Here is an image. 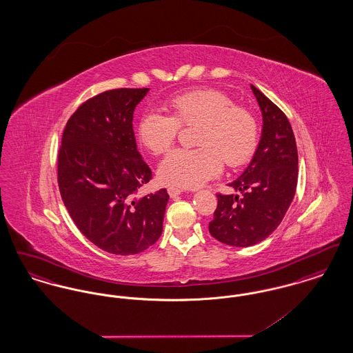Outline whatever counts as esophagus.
<instances>
[{"label":"esophagus","instance_id":"obj_1","mask_svg":"<svg viewBox=\"0 0 353 353\" xmlns=\"http://www.w3.org/2000/svg\"><path fill=\"white\" fill-rule=\"evenodd\" d=\"M168 193L172 199H174V197H177V196H180L183 193V189L181 188H176V186H169Z\"/></svg>","mask_w":353,"mask_h":353}]
</instances>
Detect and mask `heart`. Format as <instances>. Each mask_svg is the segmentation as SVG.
Returning a JSON list of instances; mask_svg holds the SVG:
<instances>
[{
    "label": "heart",
    "mask_w": 353,
    "mask_h": 353,
    "mask_svg": "<svg viewBox=\"0 0 353 353\" xmlns=\"http://www.w3.org/2000/svg\"><path fill=\"white\" fill-rule=\"evenodd\" d=\"M170 115L145 112L137 125L140 143L161 154L173 145L180 124H199L196 150H174L161 161L159 176L165 184L196 189L219 176L222 161L235 168L245 164L258 144V124L252 112L234 105L232 98L216 88H196L167 101Z\"/></svg>",
    "instance_id": "b5f03b06"
}]
</instances>
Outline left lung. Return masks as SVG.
Instances as JSON below:
<instances>
[{"instance_id": "8db88e82", "label": "left lung", "mask_w": 353, "mask_h": 353, "mask_svg": "<svg viewBox=\"0 0 353 353\" xmlns=\"http://www.w3.org/2000/svg\"><path fill=\"white\" fill-rule=\"evenodd\" d=\"M262 114V132L246 169L229 183L238 194H219L209 232L219 242L249 248L282 222L298 184V150L285 114L252 84Z\"/></svg>"}]
</instances>
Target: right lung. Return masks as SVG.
<instances>
[{
	"label": "right lung",
	"instance_id": "1",
	"mask_svg": "<svg viewBox=\"0 0 353 353\" xmlns=\"http://www.w3.org/2000/svg\"><path fill=\"white\" fill-rule=\"evenodd\" d=\"M150 88H118L83 103L68 119L58 156V184L78 229L117 255L144 252L161 235L169 194L137 197L152 170L137 151L136 105Z\"/></svg>",
	"mask_w": 353,
	"mask_h": 353
}]
</instances>
